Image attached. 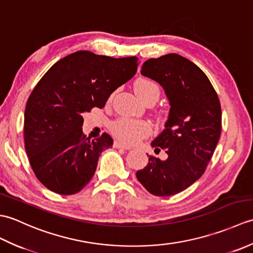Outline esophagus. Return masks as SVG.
<instances>
[{
    "mask_svg": "<svg viewBox=\"0 0 253 253\" xmlns=\"http://www.w3.org/2000/svg\"><path fill=\"white\" fill-rule=\"evenodd\" d=\"M114 148H117V149H125V150H130L131 149V147L130 146H127V144H125V143H123V142H121V141H114Z\"/></svg>",
    "mask_w": 253,
    "mask_h": 253,
    "instance_id": "1",
    "label": "esophagus"
}]
</instances>
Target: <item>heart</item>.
<instances>
[{
	"label": "heart",
	"instance_id": "heart-1",
	"mask_svg": "<svg viewBox=\"0 0 253 253\" xmlns=\"http://www.w3.org/2000/svg\"><path fill=\"white\" fill-rule=\"evenodd\" d=\"M135 91L144 103L148 101L157 102L161 93L159 84L148 78L137 79L135 83ZM111 130L113 135L123 142L132 144L150 135L152 127L146 121L120 118L112 124Z\"/></svg>",
	"mask_w": 253,
	"mask_h": 253
}]
</instances>
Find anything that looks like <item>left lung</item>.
<instances>
[{
  "label": "left lung",
  "instance_id": "left-lung-1",
  "mask_svg": "<svg viewBox=\"0 0 253 253\" xmlns=\"http://www.w3.org/2000/svg\"><path fill=\"white\" fill-rule=\"evenodd\" d=\"M141 75L162 85L169 101L165 129L151 142L165 161L149 157L136 176L154 196L181 192L203 175L222 129V110L216 91L195 63L169 53L143 63Z\"/></svg>",
  "mask_w": 253,
  "mask_h": 253
}]
</instances>
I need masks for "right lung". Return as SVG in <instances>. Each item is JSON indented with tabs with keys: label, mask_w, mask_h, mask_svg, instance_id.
Segmentation results:
<instances>
[{
	"label": "right lung",
	"mask_w": 253,
	"mask_h": 253,
	"mask_svg": "<svg viewBox=\"0 0 253 253\" xmlns=\"http://www.w3.org/2000/svg\"><path fill=\"white\" fill-rule=\"evenodd\" d=\"M138 57L114 58L78 51L56 62L37 84L25 110L26 153L37 178L58 195H74L94 175L106 132L90 140L84 113L102 109L114 91L137 72Z\"/></svg>",
	"instance_id": "right-lung-1"
}]
</instances>
